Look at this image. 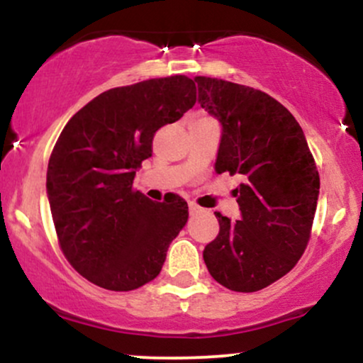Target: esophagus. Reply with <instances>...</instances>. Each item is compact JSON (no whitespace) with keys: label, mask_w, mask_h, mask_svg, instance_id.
<instances>
[{"label":"esophagus","mask_w":363,"mask_h":363,"mask_svg":"<svg viewBox=\"0 0 363 363\" xmlns=\"http://www.w3.org/2000/svg\"><path fill=\"white\" fill-rule=\"evenodd\" d=\"M187 206H189V213H191V215H198V213H201V208H199L198 205H196L194 201H189V205H187Z\"/></svg>","instance_id":"esophagus-1"}]
</instances>
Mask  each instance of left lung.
Listing matches in <instances>:
<instances>
[{"mask_svg": "<svg viewBox=\"0 0 363 363\" xmlns=\"http://www.w3.org/2000/svg\"><path fill=\"white\" fill-rule=\"evenodd\" d=\"M198 102L222 124L216 174H239L240 220L216 213L220 232L203 251L211 277L234 291L280 280L306 251L319 198V174L301 124L251 86L196 77Z\"/></svg>", "mask_w": 363, "mask_h": 363, "instance_id": "8db88e82", "label": "left lung"}]
</instances>
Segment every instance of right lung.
I'll list each match as a JSON object with an SVG mask.
<instances>
[{
	"label": "right lung",
	"mask_w": 363,
	"mask_h": 363,
	"mask_svg": "<svg viewBox=\"0 0 363 363\" xmlns=\"http://www.w3.org/2000/svg\"><path fill=\"white\" fill-rule=\"evenodd\" d=\"M194 102L191 78H153L97 95L61 131L48 165V199L66 259L89 281L128 291L160 273L187 223V203L176 194L152 201L133 181L152 157L157 129Z\"/></svg>",
	"instance_id": "add662e5"
}]
</instances>
